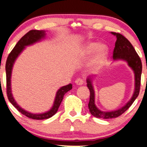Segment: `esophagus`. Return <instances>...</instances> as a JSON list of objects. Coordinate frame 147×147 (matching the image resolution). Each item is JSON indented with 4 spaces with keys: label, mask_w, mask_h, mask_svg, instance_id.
Segmentation results:
<instances>
[{
    "label": "esophagus",
    "mask_w": 147,
    "mask_h": 147,
    "mask_svg": "<svg viewBox=\"0 0 147 147\" xmlns=\"http://www.w3.org/2000/svg\"><path fill=\"white\" fill-rule=\"evenodd\" d=\"M83 79H81V78H78L75 80V83L77 84V85H82L83 84Z\"/></svg>",
    "instance_id": "esophagus-1"
}]
</instances>
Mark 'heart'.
<instances>
[{"label":"heart","instance_id":"b5f03b06","mask_svg":"<svg viewBox=\"0 0 147 147\" xmlns=\"http://www.w3.org/2000/svg\"><path fill=\"white\" fill-rule=\"evenodd\" d=\"M94 53L89 62V67L92 70H100L105 65L109 55V49L106 45L98 42L90 41L85 43L79 51V55L85 58Z\"/></svg>","mask_w":147,"mask_h":147}]
</instances>
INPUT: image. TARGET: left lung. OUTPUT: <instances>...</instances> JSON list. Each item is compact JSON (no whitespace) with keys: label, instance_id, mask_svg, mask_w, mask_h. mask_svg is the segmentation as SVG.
I'll return each mask as SVG.
<instances>
[{"label":"left lung","instance_id":"1","mask_svg":"<svg viewBox=\"0 0 147 147\" xmlns=\"http://www.w3.org/2000/svg\"><path fill=\"white\" fill-rule=\"evenodd\" d=\"M116 36L117 40L115 42V47L113 51V60H122L127 62L129 67L133 70L134 74V91L130 100L117 110L113 111H102L96 107L95 104V91L93 86L94 77L89 76L87 78V85L90 92V102L88 107L90 112L93 116L101 119H112L117 117L130 107L134 100L138 97L140 87V79L142 74V62L140 57L137 54L134 48L125 37L119 33L111 32Z\"/></svg>","mask_w":147,"mask_h":147}]
</instances>
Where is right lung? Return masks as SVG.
<instances>
[{
	"mask_svg": "<svg viewBox=\"0 0 147 147\" xmlns=\"http://www.w3.org/2000/svg\"><path fill=\"white\" fill-rule=\"evenodd\" d=\"M45 36L46 32L44 30H32L29 31L18 42V43L16 45L11 52L9 53L6 62V66H5L7 76V94L9 102L22 114L26 115L30 119L37 120L45 119H49L52 116H53L58 110V108L60 107L61 102H62L64 94L66 92H68V91L72 90V85L71 83L60 87L57 91L54 102H53V105L51 108V109L45 113H38V114L30 113L28 111L24 110L21 107H20V105H18V104L15 100L11 91V74L14 63L18 56L21 54L22 52L25 49L26 47L32 45L36 43V42L41 41L42 39L45 38Z\"/></svg>",
	"mask_w": 147,
	"mask_h": 147,
	"instance_id": "obj_1",
	"label": "right lung"
}]
</instances>
